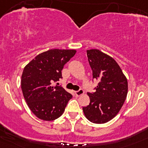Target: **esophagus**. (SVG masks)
Returning a JSON list of instances; mask_svg holds the SVG:
<instances>
[{
  "mask_svg": "<svg viewBox=\"0 0 148 148\" xmlns=\"http://www.w3.org/2000/svg\"><path fill=\"white\" fill-rule=\"evenodd\" d=\"M84 93V91L82 89H80L78 90V91H75V94L76 95V96H79V95H82Z\"/></svg>",
  "mask_w": 148,
  "mask_h": 148,
  "instance_id": "34e87169",
  "label": "esophagus"
}]
</instances>
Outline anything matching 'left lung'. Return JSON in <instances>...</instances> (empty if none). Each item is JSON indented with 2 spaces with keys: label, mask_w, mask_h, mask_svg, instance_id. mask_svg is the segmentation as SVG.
Listing matches in <instances>:
<instances>
[{
  "label": "left lung",
  "mask_w": 148,
  "mask_h": 148,
  "mask_svg": "<svg viewBox=\"0 0 148 148\" xmlns=\"http://www.w3.org/2000/svg\"><path fill=\"white\" fill-rule=\"evenodd\" d=\"M92 79L99 81L95 92H87L90 101L84 107L86 118L95 124H104L118 114L127 94V80L116 61L99 49L87 50Z\"/></svg>",
  "instance_id": "8db88e82"
}]
</instances>
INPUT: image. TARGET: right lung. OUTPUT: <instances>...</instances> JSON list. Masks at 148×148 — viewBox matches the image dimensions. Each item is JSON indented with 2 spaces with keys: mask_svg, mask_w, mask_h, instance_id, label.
Instances as JSON below:
<instances>
[{
  "mask_svg": "<svg viewBox=\"0 0 148 148\" xmlns=\"http://www.w3.org/2000/svg\"><path fill=\"white\" fill-rule=\"evenodd\" d=\"M75 53V49H49L38 55L23 69L21 82L23 97L40 119H58L73 97L62 87L53 84L62 78L61 70Z\"/></svg>",
  "mask_w": 148,
  "mask_h": 148,
  "instance_id": "1",
  "label": "right lung"
}]
</instances>
